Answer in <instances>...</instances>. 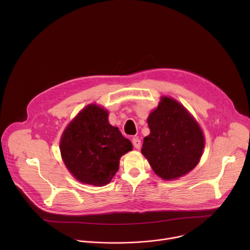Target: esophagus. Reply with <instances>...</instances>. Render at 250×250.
I'll return each instance as SVG.
<instances>
[{
    "mask_svg": "<svg viewBox=\"0 0 250 250\" xmlns=\"http://www.w3.org/2000/svg\"><path fill=\"white\" fill-rule=\"evenodd\" d=\"M131 141H132V145H133V146H134L135 148H140V146H141V141H140V139H139L138 137H133Z\"/></svg>",
    "mask_w": 250,
    "mask_h": 250,
    "instance_id": "1",
    "label": "esophagus"
}]
</instances>
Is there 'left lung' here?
Returning a JSON list of instances; mask_svg holds the SVG:
<instances>
[{
  "mask_svg": "<svg viewBox=\"0 0 250 250\" xmlns=\"http://www.w3.org/2000/svg\"><path fill=\"white\" fill-rule=\"evenodd\" d=\"M147 123L150 134L144 139L141 153L159 177L173 180L196 167L205 139L201 127L181 104L162 98Z\"/></svg>",
  "mask_w": 250,
  "mask_h": 250,
  "instance_id": "8db88e82",
  "label": "left lung"
}]
</instances>
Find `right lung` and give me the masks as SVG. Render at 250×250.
Returning a JSON list of instances; mask_svg holds the SVG:
<instances>
[{"instance_id":"right-lung-1","label":"right lung","mask_w":250,"mask_h":250,"mask_svg":"<svg viewBox=\"0 0 250 250\" xmlns=\"http://www.w3.org/2000/svg\"><path fill=\"white\" fill-rule=\"evenodd\" d=\"M108 116L103 108L89 104L62 134V159L82 183L108 184L119 170L120 158L132 149L131 142L109 124Z\"/></svg>"}]
</instances>
